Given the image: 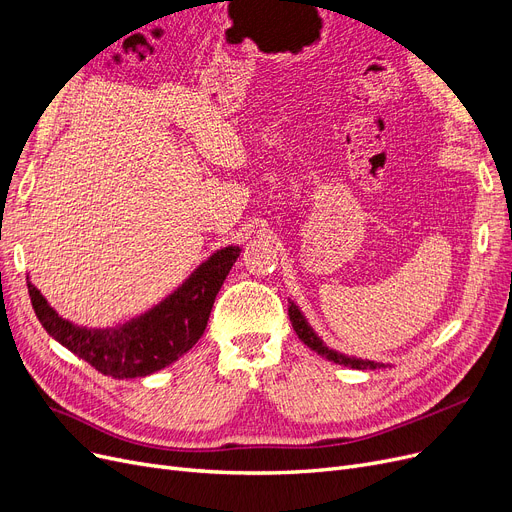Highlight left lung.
<instances>
[{
  "mask_svg": "<svg viewBox=\"0 0 512 512\" xmlns=\"http://www.w3.org/2000/svg\"><path fill=\"white\" fill-rule=\"evenodd\" d=\"M289 321L291 325H294V331L298 333V337L302 339V342L314 350L316 354H321L323 358L335 362V364H344V367H352V369H360V371H367V369H381L385 367V364L381 362H373V360H360V358H350V356H344V354H337L333 350H329L319 337H316V333L310 329V325L306 323V319L302 316V312L298 310V306L294 302H289Z\"/></svg>",
  "mask_w": 512,
  "mask_h": 512,
  "instance_id": "obj_1",
  "label": "left lung"
}]
</instances>
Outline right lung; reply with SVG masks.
Wrapping results in <instances>:
<instances>
[{"label":"right lung","mask_w":512,"mask_h":512,"mask_svg":"<svg viewBox=\"0 0 512 512\" xmlns=\"http://www.w3.org/2000/svg\"><path fill=\"white\" fill-rule=\"evenodd\" d=\"M239 252L237 246L218 250L175 294L114 329H85L64 321L31 283L29 296L43 329L95 371L114 379L145 377L168 367L196 346L208 325L218 289Z\"/></svg>","instance_id":"1"}]
</instances>
